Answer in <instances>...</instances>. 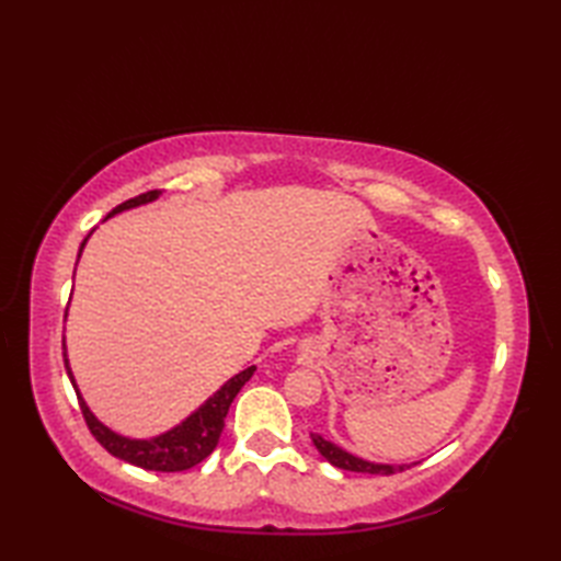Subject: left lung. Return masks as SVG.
<instances>
[{
    "mask_svg": "<svg viewBox=\"0 0 561 561\" xmlns=\"http://www.w3.org/2000/svg\"><path fill=\"white\" fill-rule=\"evenodd\" d=\"M313 446L318 448L320 456H323L330 465H335L340 470H350V472H366V474H392V472H402L412 468L416 462H374V460H364L354 453L340 448L337 444H332L325 436L311 434Z\"/></svg>",
    "mask_w": 561,
    "mask_h": 561,
    "instance_id": "left-lung-1",
    "label": "left lung"
}]
</instances>
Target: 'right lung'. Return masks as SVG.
<instances>
[{"instance_id":"1","label":"right lung","mask_w":561,"mask_h":561,"mask_svg":"<svg viewBox=\"0 0 561 561\" xmlns=\"http://www.w3.org/2000/svg\"><path fill=\"white\" fill-rule=\"evenodd\" d=\"M159 195H161V190H149V193H145V195H137L133 199L123 202V205H117L105 219H111V217H115V214H121L125 209L149 205V202L159 199ZM89 236L83 238V243L79 248V257H81L83 245H87V241H89ZM62 356H65L67 376L71 380V386H75V392L79 398V408H81L83 420H87V426L91 428V434L96 436L99 444L108 450L111 456L121 458L125 462H133V465H137V468L153 470V472H181V470L195 468L197 462L205 460L219 444V436L224 432V420H226V414H229V408H231L233 398L238 396V390H241L250 380V376L255 374V366H248L245 371L236 374L233 378L226 380V383L217 392H214L211 398H207L193 414L185 416L181 424H175L173 428H169V432L151 436V438H129L123 434H115L113 428L99 422L96 414L89 410L87 400L81 398V392L77 388L75 374H71V368H69L65 337H62Z\"/></svg>"}]
</instances>
